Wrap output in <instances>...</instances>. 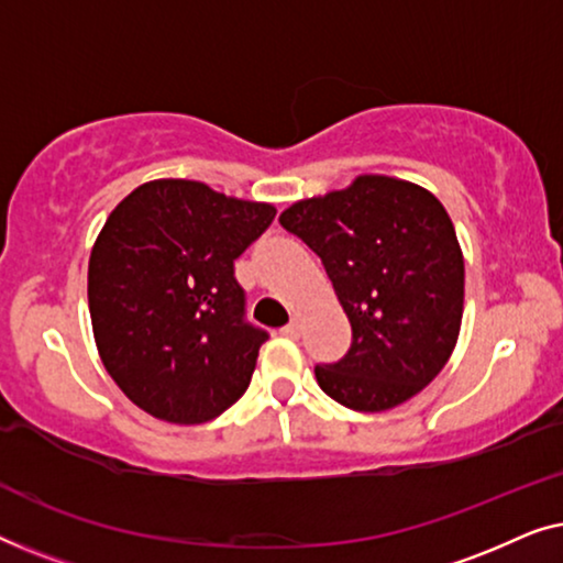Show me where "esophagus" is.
<instances>
[{
    "label": "esophagus",
    "instance_id": "obj_1",
    "mask_svg": "<svg viewBox=\"0 0 563 563\" xmlns=\"http://www.w3.org/2000/svg\"><path fill=\"white\" fill-rule=\"evenodd\" d=\"M282 335L299 338V322H289V325H284V328H282Z\"/></svg>",
    "mask_w": 563,
    "mask_h": 563
}]
</instances>
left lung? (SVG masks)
Returning a JSON list of instances; mask_svg holds the SVG:
<instances>
[{"instance_id":"1","label":"left lung","mask_w":563,"mask_h":563,"mask_svg":"<svg viewBox=\"0 0 563 563\" xmlns=\"http://www.w3.org/2000/svg\"><path fill=\"white\" fill-rule=\"evenodd\" d=\"M310 245L349 314L353 341L314 366L320 389L356 412H384L428 387L456 349L464 253L445 207L418 184L361 174L351 187L279 214Z\"/></svg>"}]
</instances>
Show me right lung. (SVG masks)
Instances as JSON below:
<instances>
[{"mask_svg":"<svg viewBox=\"0 0 563 563\" xmlns=\"http://www.w3.org/2000/svg\"><path fill=\"white\" fill-rule=\"evenodd\" d=\"M274 214L189 179L145 181L110 212L89 256V314L130 402L195 426L243 397L268 335L243 318L233 264Z\"/></svg>","mask_w":563,"mask_h":563,"instance_id":"right-lung-1","label":"right lung"}]
</instances>
